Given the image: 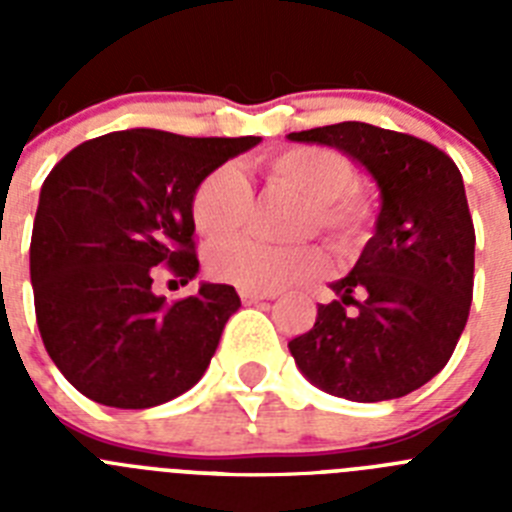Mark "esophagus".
Instances as JSON below:
<instances>
[{
    "label": "esophagus",
    "mask_w": 512,
    "mask_h": 512,
    "mask_svg": "<svg viewBox=\"0 0 512 512\" xmlns=\"http://www.w3.org/2000/svg\"><path fill=\"white\" fill-rule=\"evenodd\" d=\"M238 295H241V300L246 302V305H251V302H259V300H271L274 297V292H261V289H238Z\"/></svg>",
    "instance_id": "esophagus-1"
}]
</instances>
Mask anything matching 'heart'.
<instances>
[{
	"label": "heart",
	"mask_w": 512,
	"mask_h": 512,
	"mask_svg": "<svg viewBox=\"0 0 512 512\" xmlns=\"http://www.w3.org/2000/svg\"><path fill=\"white\" fill-rule=\"evenodd\" d=\"M271 182L295 189L307 200L302 230L323 233L341 253L354 251L372 233L377 207L369 189L356 184L354 164L343 153L320 146H289L264 161ZM253 189L238 166L223 164L197 184L192 194L194 228L205 238H230L246 225ZM207 266L220 282L243 289H274L310 282L328 271V253L318 243L274 248L253 238L217 243Z\"/></svg>",
	"instance_id": "heart-1"
}]
</instances>
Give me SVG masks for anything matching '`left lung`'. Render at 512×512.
<instances>
[{
  "label": "left lung",
  "mask_w": 512,
  "mask_h": 512,
  "mask_svg": "<svg viewBox=\"0 0 512 512\" xmlns=\"http://www.w3.org/2000/svg\"><path fill=\"white\" fill-rule=\"evenodd\" d=\"M336 146L382 189L377 233L330 284L307 333L289 341L312 384L354 402L405 397L449 364L474 292V223L461 171L433 143L369 122L289 133Z\"/></svg>",
  "instance_id": "1"
}]
</instances>
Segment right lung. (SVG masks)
Listing matches in <instances>:
<instances>
[{
    "mask_svg": "<svg viewBox=\"0 0 512 512\" xmlns=\"http://www.w3.org/2000/svg\"><path fill=\"white\" fill-rule=\"evenodd\" d=\"M259 140L120 130L84 140L45 176L30 241L35 318L81 395L143 410L200 382L241 297L202 284L166 302L151 287L158 274H197L194 189Z\"/></svg>",
    "mask_w": 512,
    "mask_h": 512,
    "instance_id": "obj_1",
    "label": "right lung"
}]
</instances>
